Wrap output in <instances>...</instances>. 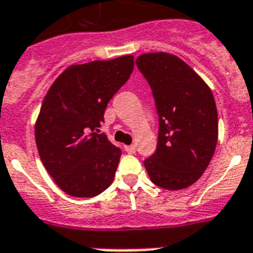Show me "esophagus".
<instances>
[{"label":"esophagus","instance_id":"1","mask_svg":"<svg viewBox=\"0 0 253 253\" xmlns=\"http://www.w3.org/2000/svg\"><path fill=\"white\" fill-rule=\"evenodd\" d=\"M125 151L129 153V154H133V153H136V145H128V146L124 147Z\"/></svg>","mask_w":253,"mask_h":253}]
</instances>
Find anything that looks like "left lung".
Masks as SVG:
<instances>
[{
	"label": "left lung",
	"instance_id": "obj_1",
	"mask_svg": "<svg viewBox=\"0 0 253 253\" xmlns=\"http://www.w3.org/2000/svg\"><path fill=\"white\" fill-rule=\"evenodd\" d=\"M150 84L159 115L157 151L143 162L150 180L184 189L199 180L218 139L215 100L205 81L175 54L157 52L136 60Z\"/></svg>",
	"mask_w": 253,
	"mask_h": 253
}]
</instances>
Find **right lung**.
Listing matches in <instances>:
<instances>
[{
	"label": "right lung",
	"mask_w": 253,
	"mask_h": 253,
	"mask_svg": "<svg viewBox=\"0 0 253 253\" xmlns=\"http://www.w3.org/2000/svg\"><path fill=\"white\" fill-rule=\"evenodd\" d=\"M133 66L132 54L70 65L46 92L35 124L36 146L54 183L73 197L98 196L114 181L121 150L95 129Z\"/></svg>",
	"instance_id": "1"
}]
</instances>
